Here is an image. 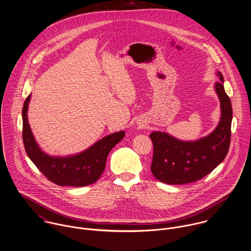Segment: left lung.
Segmentation results:
<instances>
[{"mask_svg":"<svg viewBox=\"0 0 251 251\" xmlns=\"http://www.w3.org/2000/svg\"><path fill=\"white\" fill-rule=\"evenodd\" d=\"M215 83L221 102V121L208 136L197 141H180L165 132L151 133L153 144L151 173L161 182L178 185L194 182L210 174L227 154L231 140L232 106L224 87V76Z\"/></svg>","mask_w":251,"mask_h":251,"instance_id":"8db88e82","label":"left lung"}]
</instances>
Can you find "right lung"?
Segmentation results:
<instances>
[{
	"instance_id": "1",
	"label": "right lung",
	"mask_w": 251,
	"mask_h": 251,
	"mask_svg": "<svg viewBox=\"0 0 251 251\" xmlns=\"http://www.w3.org/2000/svg\"><path fill=\"white\" fill-rule=\"evenodd\" d=\"M30 95L24 102L23 142L29 159L46 177L59 186L83 187L96 182L104 171L107 155L125 137L119 131L100 139L83 152L69 157H53L46 154L38 147L27 121V107Z\"/></svg>"
}]
</instances>
